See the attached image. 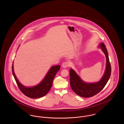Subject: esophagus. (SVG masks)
<instances>
[{"label": "esophagus", "instance_id": "obj_1", "mask_svg": "<svg viewBox=\"0 0 124 124\" xmlns=\"http://www.w3.org/2000/svg\"><path fill=\"white\" fill-rule=\"evenodd\" d=\"M69 62H64L63 63H62V67H63V68H66L69 66Z\"/></svg>", "mask_w": 124, "mask_h": 124}]
</instances>
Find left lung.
Masks as SVG:
<instances>
[{
    "mask_svg": "<svg viewBox=\"0 0 124 124\" xmlns=\"http://www.w3.org/2000/svg\"><path fill=\"white\" fill-rule=\"evenodd\" d=\"M98 47L101 48L106 58L105 72L99 81L95 83H87L84 81L73 69L71 68L70 70L71 88L76 94L80 96L90 97L96 94L104 88L110 77L111 67L106 47L102 42L99 44Z\"/></svg>",
    "mask_w": 124,
    "mask_h": 124,
    "instance_id": "left-lung-1",
    "label": "left lung"
}]
</instances>
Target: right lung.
Here are the masks:
<instances>
[{"instance_id": "1", "label": "right lung", "mask_w": 124, "mask_h": 124, "mask_svg": "<svg viewBox=\"0 0 124 124\" xmlns=\"http://www.w3.org/2000/svg\"><path fill=\"white\" fill-rule=\"evenodd\" d=\"M60 67L59 65L52 66L39 84L31 87L24 86L18 80L14 71L13 63L12 66V71L18 87L23 94L31 98H38L44 96L49 92L52 86L53 79L56 73L59 71Z\"/></svg>"}]
</instances>
